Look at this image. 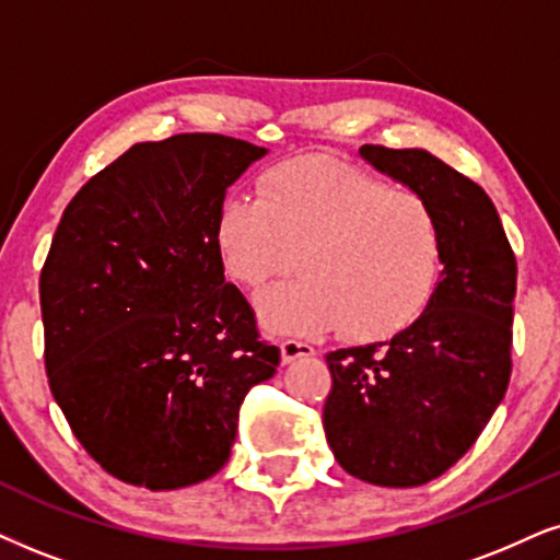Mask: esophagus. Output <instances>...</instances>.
Segmentation results:
<instances>
[{
  "label": "esophagus",
  "instance_id": "34e87169",
  "mask_svg": "<svg viewBox=\"0 0 560 560\" xmlns=\"http://www.w3.org/2000/svg\"><path fill=\"white\" fill-rule=\"evenodd\" d=\"M281 362L284 364H292L296 359H307V357H315V349L310 343L304 341H294V338H287V341H281Z\"/></svg>",
  "mask_w": 560,
  "mask_h": 560
}]
</instances>
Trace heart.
<instances>
[{
    "label": "heart",
    "instance_id": "1",
    "mask_svg": "<svg viewBox=\"0 0 560 560\" xmlns=\"http://www.w3.org/2000/svg\"><path fill=\"white\" fill-rule=\"evenodd\" d=\"M258 198L222 196L214 247L240 287L296 266V279L256 296L273 332L341 328L380 341L423 315L442 276V224L427 198L390 188L349 162L302 154L258 175Z\"/></svg>",
    "mask_w": 560,
    "mask_h": 560
}]
</instances>
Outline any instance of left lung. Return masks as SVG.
Instances as JSON below:
<instances>
[{"mask_svg": "<svg viewBox=\"0 0 560 560\" xmlns=\"http://www.w3.org/2000/svg\"><path fill=\"white\" fill-rule=\"evenodd\" d=\"M359 154L427 198L442 224V276L429 307L385 343L325 357L323 427L349 476L410 488L468 452L512 377L516 258L478 183L427 150L364 144Z\"/></svg>", "mask_w": 560, "mask_h": 560, "instance_id": "1", "label": "left lung"}]
</instances>
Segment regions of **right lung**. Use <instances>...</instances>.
I'll list each match as a JSON object with an SVG mask.
<instances>
[{"label": "right lung", "mask_w": 560, "mask_h": 560, "mask_svg": "<svg viewBox=\"0 0 560 560\" xmlns=\"http://www.w3.org/2000/svg\"><path fill=\"white\" fill-rule=\"evenodd\" d=\"M264 154L222 133L141 141L63 209L40 271L48 385L118 480L222 470L247 390L281 362L214 247L219 201Z\"/></svg>", "instance_id": "1"}]
</instances>
